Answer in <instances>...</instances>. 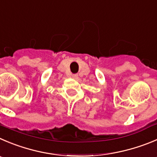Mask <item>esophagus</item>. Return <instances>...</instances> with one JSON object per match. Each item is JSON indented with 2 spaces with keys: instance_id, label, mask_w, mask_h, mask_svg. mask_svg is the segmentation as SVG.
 I'll list each match as a JSON object with an SVG mask.
<instances>
[{
  "instance_id": "esophagus-1",
  "label": "esophagus",
  "mask_w": 157,
  "mask_h": 157,
  "mask_svg": "<svg viewBox=\"0 0 157 157\" xmlns=\"http://www.w3.org/2000/svg\"><path fill=\"white\" fill-rule=\"evenodd\" d=\"M73 77H74V78H77V77H78V76H77V74H74V75H73Z\"/></svg>"
}]
</instances>
